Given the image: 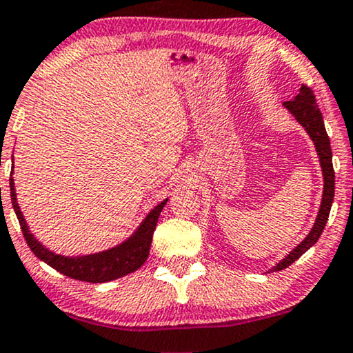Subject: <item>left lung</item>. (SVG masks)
I'll return each mask as SVG.
<instances>
[{
    "label": "left lung",
    "mask_w": 353,
    "mask_h": 353,
    "mask_svg": "<svg viewBox=\"0 0 353 353\" xmlns=\"http://www.w3.org/2000/svg\"><path fill=\"white\" fill-rule=\"evenodd\" d=\"M285 108L291 114L296 117V121L307 130L310 137L314 142L317 155H319L321 168H323L324 175V193H323V203H321L319 212H317L316 223L312 225L311 232L307 234V237L299 243L296 249L290 252L280 263H276V267L272 268V272H280V270L290 267L291 263L296 262L304 252L310 250L314 243L319 241L321 234L325 228V223L329 219L330 206L334 201V190H336V175H334V167H332V150H330V141L327 132L324 128V119L321 114L319 108H317L316 97L312 93L310 86L303 85L299 90V94L291 101H285Z\"/></svg>",
    "instance_id": "8db88e82"
}]
</instances>
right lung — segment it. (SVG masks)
I'll return each instance as SVG.
<instances>
[{
    "label": "right lung",
    "instance_id": "right-lung-1",
    "mask_svg": "<svg viewBox=\"0 0 353 353\" xmlns=\"http://www.w3.org/2000/svg\"><path fill=\"white\" fill-rule=\"evenodd\" d=\"M11 186V201L14 212L19 219L21 230H23L26 242H28L29 249L34 252L37 259L42 262L50 265L57 272L63 273L65 276H70L73 280L88 281V283H104L116 280L129 273L136 272L143 265V262L149 256L152 236L159 221L160 212H162L163 206L167 204L168 199H163L159 206H155L149 214H147L143 223L139 225V229L130 236L128 241L121 243V245L112 247L110 250L99 252V254L91 255H81V256H63L57 255L54 252L37 242V239L30 234V230L26 224L23 212L19 210V204L16 201V191H14V180L10 178Z\"/></svg>",
    "mask_w": 353,
    "mask_h": 353
}]
</instances>
